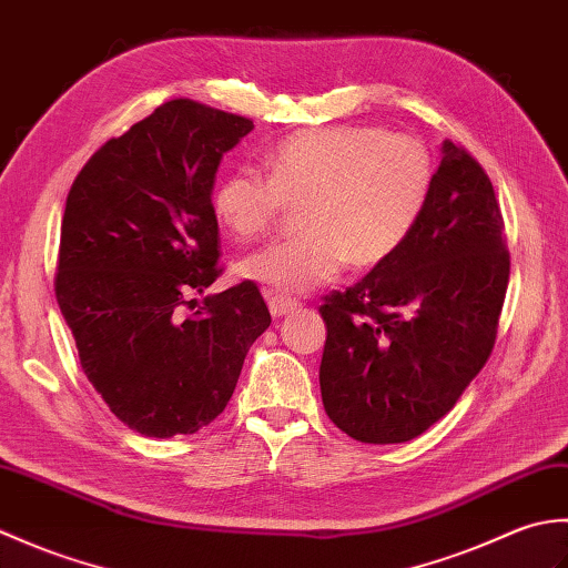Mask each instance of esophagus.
<instances>
[{
	"label": "esophagus",
	"mask_w": 568,
	"mask_h": 568,
	"mask_svg": "<svg viewBox=\"0 0 568 568\" xmlns=\"http://www.w3.org/2000/svg\"><path fill=\"white\" fill-rule=\"evenodd\" d=\"M268 310H271L273 317H285V315H291V312L300 310V303L293 297H283V295L271 293L268 295Z\"/></svg>",
	"instance_id": "1"
}]
</instances>
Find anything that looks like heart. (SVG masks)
<instances>
[{"label":"heart","instance_id":"b5f03b06","mask_svg":"<svg viewBox=\"0 0 568 568\" xmlns=\"http://www.w3.org/2000/svg\"><path fill=\"white\" fill-rule=\"evenodd\" d=\"M253 168L226 173L212 212L239 244L258 239L300 207L303 234L241 261V275L275 295H305L346 263L376 268L400 251L425 214L434 159L425 141L383 126H320L285 136Z\"/></svg>","mask_w":568,"mask_h":568}]
</instances>
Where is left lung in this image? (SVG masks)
Listing matches in <instances>:
<instances>
[{"mask_svg":"<svg viewBox=\"0 0 568 568\" xmlns=\"http://www.w3.org/2000/svg\"><path fill=\"white\" fill-rule=\"evenodd\" d=\"M425 214L407 244L344 293L324 295L320 388L348 437L400 444L456 405L496 346L510 281L490 178L444 141Z\"/></svg>","mask_w":568,"mask_h":568,"instance_id":"left-lung-1","label":"left lung"}]
</instances>
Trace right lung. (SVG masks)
Instances as JSON below:
<instances>
[{"label":"right lung","instance_id":"1","mask_svg":"<svg viewBox=\"0 0 568 568\" xmlns=\"http://www.w3.org/2000/svg\"><path fill=\"white\" fill-rule=\"evenodd\" d=\"M246 116L171 100L92 153L60 226L55 300L84 376L143 437L195 434L232 400L271 327L258 285L192 295L222 273L212 185Z\"/></svg>","mask_w":568,"mask_h":568}]
</instances>
